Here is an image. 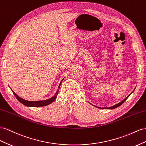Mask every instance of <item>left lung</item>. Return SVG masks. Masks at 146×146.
Returning <instances> with one entry per match:
<instances>
[{"label": "left lung", "instance_id": "8db88e82", "mask_svg": "<svg viewBox=\"0 0 146 146\" xmlns=\"http://www.w3.org/2000/svg\"><path fill=\"white\" fill-rule=\"evenodd\" d=\"M131 93H133V92H132ZM130 95H128V96H127L125 98L124 100H123L122 101V102H120L119 103H118V104H117V105H114V106H111V107H108V108H106V109H109V110H112V109H115V108H117V107H119V106H120V105H122V104L125 102L126 101V100L128 98V97L129 96H130ZM93 106H94V105H93ZM97 108H100V107H97V106H96Z\"/></svg>", "mask_w": 146, "mask_h": 146}]
</instances>
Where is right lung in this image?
<instances>
[{
	"label": "right lung",
	"mask_w": 146,
	"mask_h": 146,
	"mask_svg": "<svg viewBox=\"0 0 146 146\" xmlns=\"http://www.w3.org/2000/svg\"><path fill=\"white\" fill-rule=\"evenodd\" d=\"M62 81H63V80H62ZM62 81L60 82V84H59V87H60V85L61 84ZM12 92H13V93L15 95V96L16 97V98L18 99V100L19 102L21 103L22 104H23V105H24L25 106H31V107H40V106H44L48 105H49L50 103H51L54 101L55 100H56V97H57V95L58 94V92H59V89L57 90L56 94H55L54 96H53L52 97H51V98H49V99L46 100H41V101H27V100H26L23 99L22 98L19 97L18 95H16L15 93V92H13V90H12Z\"/></svg>",
	"instance_id": "right-lung-1"
}]
</instances>
